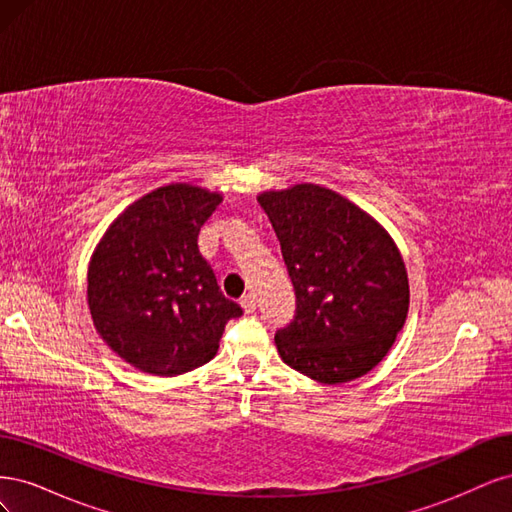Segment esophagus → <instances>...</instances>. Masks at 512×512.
Masks as SVG:
<instances>
[{"label": "esophagus", "instance_id": "obj_1", "mask_svg": "<svg viewBox=\"0 0 512 512\" xmlns=\"http://www.w3.org/2000/svg\"><path fill=\"white\" fill-rule=\"evenodd\" d=\"M239 303H241L245 314H254V312H256V299H254V294H245V297H241Z\"/></svg>", "mask_w": 512, "mask_h": 512}]
</instances>
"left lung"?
I'll list each match as a JSON object with an SVG mask.
<instances>
[{"label":"left lung","instance_id":"1","mask_svg":"<svg viewBox=\"0 0 512 512\" xmlns=\"http://www.w3.org/2000/svg\"><path fill=\"white\" fill-rule=\"evenodd\" d=\"M258 203L297 294V314L275 333L282 361L322 384L365 376L408 316V273L395 241L369 213L322 185L262 192Z\"/></svg>","mask_w":512,"mask_h":512}]
</instances>
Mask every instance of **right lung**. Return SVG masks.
I'll list each match as a JSON object with an SVG mask.
<instances>
[{
  "mask_svg": "<svg viewBox=\"0 0 512 512\" xmlns=\"http://www.w3.org/2000/svg\"><path fill=\"white\" fill-rule=\"evenodd\" d=\"M222 203L218 192L170 183L138 198L108 226L89 262L94 327L123 361L153 376L209 363L226 322L243 309L226 299L198 232Z\"/></svg>",
  "mask_w": 512,
  "mask_h": 512,
  "instance_id": "1",
  "label": "right lung"
}]
</instances>
